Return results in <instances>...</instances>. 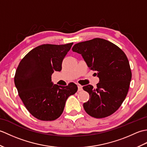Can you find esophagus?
<instances>
[{"instance_id":"obj_1","label":"esophagus","mask_w":147,"mask_h":147,"mask_svg":"<svg viewBox=\"0 0 147 147\" xmlns=\"http://www.w3.org/2000/svg\"><path fill=\"white\" fill-rule=\"evenodd\" d=\"M78 91H82V90H83V86L82 85H78Z\"/></svg>"}]
</instances>
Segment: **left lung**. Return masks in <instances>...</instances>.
Returning <instances> with one entry per match:
<instances>
[{"label": "left lung", "instance_id": "1", "mask_svg": "<svg viewBox=\"0 0 147 147\" xmlns=\"http://www.w3.org/2000/svg\"><path fill=\"white\" fill-rule=\"evenodd\" d=\"M72 51L82 55L99 78L96 88L90 85L83 87L90 95L89 100L83 104L86 113L95 118L114 113L125 99L131 80L126 54L114 43L99 38L78 43Z\"/></svg>", "mask_w": 147, "mask_h": 147}]
</instances>
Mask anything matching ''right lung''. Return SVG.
Listing matches in <instances>:
<instances>
[{"label":"right lung","instance_id":"right-lung-1","mask_svg":"<svg viewBox=\"0 0 147 147\" xmlns=\"http://www.w3.org/2000/svg\"><path fill=\"white\" fill-rule=\"evenodd\" d=\"M73 43L43 44L32 49L19 64L14 76L15 86L27 110L41 121H54L61 116L67 98L78 86L54 85L51 76L62 69V62Z\"/></svg>","mask_w":147,"mask_h":147}]
</instances>
